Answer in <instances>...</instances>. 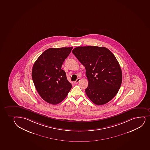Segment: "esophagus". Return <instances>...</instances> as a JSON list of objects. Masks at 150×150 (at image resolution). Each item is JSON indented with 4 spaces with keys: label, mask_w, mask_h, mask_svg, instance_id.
<instances>
[{
    "label": "esophagus",
    "mask_w": 150,
    "mask_h": 150,
    "mask_svg": "<svg viewBox=\"0 0 150 150\" xmlns=\"http://www.w3.org/2000/svg\"><path fill=\"white\" fill-rule=\"evenodd\" d=\"M80 78H78V79H77V80L74 81V84H77L79 82V81H80Z\"/></svg>",
    "instance_id": "34e87169"
}]
</instances>
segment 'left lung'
I'll return each mask as SVG.
<instances>
[{
  "instance_id": "8db88e82",
  "label": "left lung",
  "mask_w": 150,
  "mask_h": 150,
  "mask_svg": "<svg viewBox=\"0 0 150 150\" xmlns=\"http://www.w3.org/2000/svg\"><path fill=\"white\" fill-rule=\"evenodd\" d=\"M72 53L86 69L89 84L85 89L90 100L97 105L111 100L121 86L122 74L114 54L105 47H76Z\"/></svg>"
}]
</instances>
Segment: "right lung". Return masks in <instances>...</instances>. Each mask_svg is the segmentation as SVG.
I'll list each match as a JSON object with an SVG mask.
<instances>
[{"instance_id": "obj_1", "label": "right lung", "mask_w": 150, "mask_h": 150, "mask_svg": "<svg viewBox=\"0 0 150 150\" xmlns=\"http://www.w3.org/2000/svg\"><path fill=\"white\" fill-rule=\"evenodd\" d=\"M72 48H48L34 63L32 71L33 82L41 98L48 103H61L71 90L72 85L61 66Z\"/></svg>"}]
</instances>
